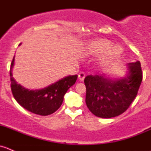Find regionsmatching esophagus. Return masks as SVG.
Instances as JSON below:
<instances>
[{"instance_id": "obj_1", "label": "esophagus", "mask_w": 151, "mask_h": 151, "mask_svg": "<svg viewBox=\"0 0 151 151\" xmlns=\"http://www.w3.org/2000/svg\"><path fill=\"white\" fill-rule=\"evenodd\" d=\"M85 77V74L84 72H80L78 75V78L80 81H83Z\"/></svg>"}]
</instances>
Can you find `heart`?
Instances as JSON below:
<instances>
[{
  "label": "heart",
  "instance_id": "b5f03b06",
  "mask_svg": "<svg viewBox=\"0 0 151 151\" xmlns=\"http://www.w3.org/2000/svg\"><path fill=\"white\" fill-rule=\"evenodd\" d=\"M112 43L106 39H99L91 42L88 45V51L91 53L101 55L104 53L102 60L104 63L113 60L119 57L122 53V47L115 45L111 46Z\"/></svg>",
  "mask_w": 151,
  "mask_h": 151
}]
</instances>
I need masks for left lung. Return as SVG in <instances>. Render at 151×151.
<instances>
[{"instance_id": "obj_1", "label": "left lung", "mask_w": 151, "mask_h": 151, "mask_svg": "<svg viewBox=\"0 0 151 151\" xmlns=\"http://www.w3.org/2000/svg\"><path fill=\"white\" fill-rule=\"evenodd\" d=\"M142 80L140 62L129 64L125 77L112 80L106 75H88L85 78V103L89 110L99 118L118 116L127 110L137 95Z\"/></svg>"}]
</instances>
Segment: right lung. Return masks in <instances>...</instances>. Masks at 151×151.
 I'll list each match as a JSON object with an SVG mask.
<instances>
[{"label":"right lung","instance_id":"obj_1","mask_svg":"<svg viewBox=\"0 0 151 151\" xmlns=\"http://www.w3.org/2000/svg\"><path fill=\"white\" fill-rule=\"evenodd\" d=\"M14 57L11 63V90L17 103L27 110L39 115H51L59 109L63 101V96L70 87L76 83L77 75L68 76L54 84L41 90H28L17 84L12 77V69Z\"/></svg>","mask_w":151,"mask_h":151}]
</instances>
